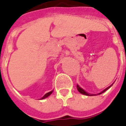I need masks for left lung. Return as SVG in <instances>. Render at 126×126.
<instances>
[{"label":"left lung","instance_id":"left-lung-1","mask_svg":"<svg viewBox=\"0 0 126 126\" xmlns=\"http://www.w3.org/2000/svg\"><path fill=\"white\" fill-rule=\"evenodd\" d=\"M112 85H113V84H112ZM112 85H110V86H109V87H107V88H106L105 90H103V91H102V92H101L100 93H99V94H102V93H103V92H104L105 91H107V90L108 89H109V88H110V87H111V86H112ZM77 90H78V91H79L80 93L82 94H84V95H86V96H92V95H91V94H87V92H85L84 90H83V89H81V88L79 87L78 85H77Z\"/></svg>","mask_w":126,"mask_h":126}]
</instances>
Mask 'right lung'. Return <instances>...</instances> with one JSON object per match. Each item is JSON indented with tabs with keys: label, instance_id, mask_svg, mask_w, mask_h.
I'll list each match as a JSON object with an SVG mask.
<instances>
[{
	"label": "right lung",
	"instance_id": "1",
	"mask_svg": "<svg viewBox=\"0 0 126 126\" xmlns=\"http://www.w3.org/2000/svg\"><path fill=\"white\" fill-rule=\"evenodd\" d=\"M52 92H53V91H51V92H49L47 93L46 94H45V95L44 96H43V98H42L41 99H44V98H45L48 97V96H49V95H51V93H52Z\"/></svg>",
	"mask_w": 126,
	"mask_h": 126
}]
</instances>
